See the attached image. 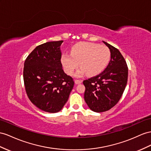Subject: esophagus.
I'll list each match as a JSON object with an SVG mask.
<instances>
[{"instance_id": "34e87169", "label": "esophagus", "mask_w": 151, "mask_h": 151, "mask_svg": "<svg viewBox=\"0 0 151 151\" xmlns=\"http://www.w3.org/2000/svg\"><path fill=\"white\" fill-rule=\"evenodd\" d=\"M75 83L76 84H80V83H82V81L80 80H75Z\"/></svg>"}]
</instances>
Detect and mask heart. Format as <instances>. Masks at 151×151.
Masks as SVG:
<instances>
[{
  "label": "heart",
  "mask_w": 151,
  "mask_h": 151,
  "mask_svg": "<svg viewBox=\"0 0 151 151\" xmlns=\"http://www.w3.org/2000/svg\"><path fill=\"white\" fill-rule=\"evenodd\" d=\"M103 57L95 52H91L88 59L81 65V68L83 71H91L92 67L97 65L98 70H100L103 66Z\"/></svg>",
  "instance_id": "1"
}]
</instances>
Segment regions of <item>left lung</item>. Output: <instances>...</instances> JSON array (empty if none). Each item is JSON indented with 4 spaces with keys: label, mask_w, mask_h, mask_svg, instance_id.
I'll use <instances>...</instances> for the list:
<instances>
[{
    "label": "left lung",
    "mask_w": 151,
    "mask_h": 151,
    "mask_svg": "<svg viewBox=\"0 0 151 151\" xmlns=\"http://www.w3.org/2000/svg\"><path fill=\"white\" fill-rule=\"evenodd\" d=\"M63 41L37 46L25 60L24 81L30 101L50 113L62 110L75 82L65 74L61 64L60 46Z\"/></svg>",
    "instance_id": "obj_1"
}]
</instances>
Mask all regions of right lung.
I'll return each instance as SVG.
<instances>
[{"label": "right lung", "mask_w": 151, "mask_h": 151, "mask_svg": "<svg viewBox=\"0 0 151 151\" xmlns=\"http://www.w3.org/2000/svg\"><path fill=\"white\" fill-rule=\"evenodd\" d=\"M108 47L99 54L103 63L110 57L109 63L101 72L97 65L93 67L96 76L84 80V99L90 109L103 112L114 107L122 97L127 82L128 69L124 58L114 46L105 42Z\"/></svg>", "instance_id": "1"}]
</instances>
